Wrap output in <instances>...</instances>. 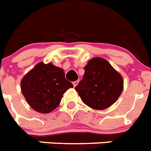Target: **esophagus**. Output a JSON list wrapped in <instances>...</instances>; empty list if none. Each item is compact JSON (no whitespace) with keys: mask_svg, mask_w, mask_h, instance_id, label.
<instances>
[{"mask_svg":"<svg viewBox=\"0 0 151 151\" xmlns=\"http://www.w3.org/2000/svg\"><path fill=\"white\" fill-rule=\"evenodd\" d=\"M73 86H74V87H76V86H77V84H78V83H79V81H78V80H77V81H75V82H73Z\"/></svg>","mask_w":151,"mask_h":151,"instance_id":"1","label":"esophagus"}]
</instances>
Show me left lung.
<instances>
[{"label":"left lung","mask_w":151,"mask_h":151,"mask_svg":"<svg viewBox=\"0 0 151 151\" xmlns=\"http://www.w3.org/2000/svg\"><path fill=\"white\" fill-rule=\"evenodd\" d=\"M84 69L83 79L75 88L83 102L96 110L109 108L122 92V76L101 58L90 60Z\"/></svg>","instance_id":"left-lung-1"}]
</instances>
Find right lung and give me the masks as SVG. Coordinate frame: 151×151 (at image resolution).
<instances>
[{"instance_id":"obj_1","label":"right lung","mask_w":151,"mask_h":151,"mask_svg":"<svg viewBox=\"0 0 151 151\" xmlns=\"http://www.w3.org/2000/svg\"><path fill=\"white\" fill-rule=\"evenodd\" d=\"M71 82L62 68L51 63L40 62L22 78L21 90L27 103L36 111L47 114L58 107Z\"/></svg>"}]
</instances>
